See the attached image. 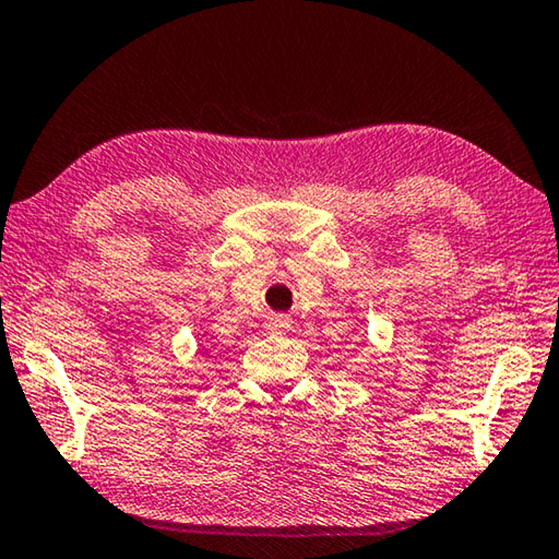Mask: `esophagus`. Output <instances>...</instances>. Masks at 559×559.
Returning <instances> with one entry per match:
<instances>
[{
  "mask_svg": "<svg viewBox=\"0 0 559 559\" xmlns=\"http://www.w3.org/2000/svg\"><path fill=\"white\" fill-rule=\"evenodd\" d=\"M289 329H292V319L285 317V314H272L267 319V331H270V334H287Z\"/></svg>",
  "mask_w": 559,
  "mask_h": 559,
  "instance_id": "34e87169",
  "label": "esophagus"
}]
</instances>
